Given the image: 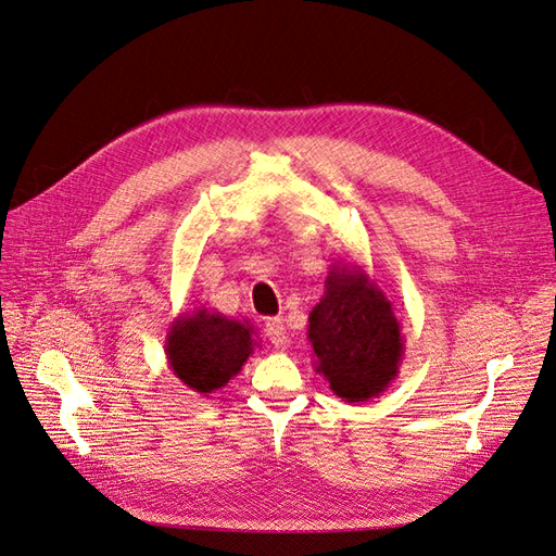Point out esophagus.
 I'll return each mask as SVG.
<instances>
[{
    "instance_id": "obj_1",
    "label": "esophagus",
    "mask_w": 556,
    "mask_h": 556,
    "mask_svg": "<svg viewBox=\"0 0 556 556\" xmlns=\"http://www.w3.org/2000/svg\"><path fill=\"white\" fill-rule=\"evenodd\" d=\"M264 331L268 336V341H271L276 348H282L285 343H288V327H285L280 317H268L264 325Z\"/></svg>"
}]
</instances>
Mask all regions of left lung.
Returning a JSON list of instances; mask_svg holds the SVG:
<instances>
[{
    "label": "left lung",
    "instance_id": "left-lung-1",
    "mask_svg": "<svg viewBox=\"0 0 556 556\" xmlns=\"http://www.w3.org/2000/svg\"><path fill=\"white\" fill-rule=\"evenodd\" d=\"M315 371L348 403L380 396L403 362L401 323L364 266H331L308 315Z\"/></svg>",
    "mask_w": 556,
    "mask_h": 556
}]
</instances>
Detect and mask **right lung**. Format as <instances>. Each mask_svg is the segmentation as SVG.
<instances>
[{"instance_id": "obj_1", "label": "right lung", "mask_w": 556, "mask_h": 556, "mask_svg": "<svg viewBox=\"0 0 556 556\" xmlns=\"http://www.w3.org/2000/svg\"><path fill=\"white\" fill-rule=\"evenodd\" d=\"M248 319H233L206 306L180 313L166 333V362L174 376L197 394H213L237 376L260 345Z\"/></svg>"}]
</instances>
